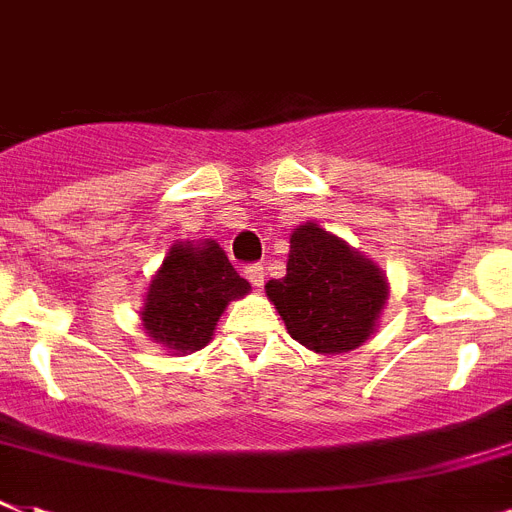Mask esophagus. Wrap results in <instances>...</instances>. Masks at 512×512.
Segmentation results:
<instances>
[{
    "label": "esophagus",
    "instance_id": "obj_1",
    "mask_svg": "<svg viewBox=\"0 0 512 512\" xmlns=\"http://www.w3.org/2000/svg\"><path fill=\"white\" fill-rule=\"evenodd\" d=\"M244 273H247V279L252 281V287L260 289L265 284V268H263V265H249Z\"/></svg>",
    "mask_w": 512,
    "mask_h": 512
}]
</instances>
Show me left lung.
<instances>
[{
    "label": "left lung",
    "mask_w": 512,
    "mask_h": 512,
    "mask_svg": "<svg viewBox=\"0 0 512 512\" xmlns=\"http://www.w3.org/2000/svg\"><path fill=\"white\" fill-rule=\"evenodd\" d=\"M388 292L372 257L311 220L289 236L287 276L265 284L292 340L324 356L364 345L380 327Z\"/></svg>",
    "instance_id": "8db88e82"
}]
</instances>
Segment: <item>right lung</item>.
Returning <instances> with one entry per match:
<instances>
[{"label": "right lung", "instance_id": "add662e5", "mask_svg": "<svg viewBox=\"0 0 512 512\" xmlns=\"http://www.w3.org/2000/svg\"><path fill=\"white\" fill-rule=\"evenodd\" d=\"M249 289L215 239L175 241L151 276L140 327L167 353L185 356L212 340L225 308Z\"/></svg>", "mask_w": 512, "mask_h": 512}]
</instances>
